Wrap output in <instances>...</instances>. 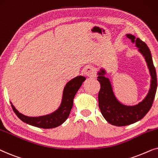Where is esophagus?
Segmentation results:
<instances>
[{
	"label": "esophagus",
	"mask_w": 158,
	"mask_h": 158,
	"mask_svg": "<svg viewBox=\"0 0 158 158\" xmlns=\"http://www.w3.org/2000/svg\"><path fill=\"white\" fill-rule=\"evenodd\" d=\"M84 73L87 77H94L95 74V70L92 66H87L84 69Z\"/></svg>",
	"instance_id": "1"
}]
</instances>
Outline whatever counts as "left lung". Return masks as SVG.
Listing matches in <instances>:
<instances>
[{
    "mask_svg": "<svg viewBox=\"0 0 158 158\" xmlns=\"http://www.w3.org/2000/svg\"><path fill=\"white\" fill-rule=\"evenodd\" d=\"M127 37L135 44L138 52L144 58L150 75V86L145 98L134 106L123 104L115 97L110 79L106 77L108 73L105 68L99 69L97 75L100 83V89L98 94L99 108L102 116L110 124L123 127L132 124L142 118L152 107L157 90V75L152 55L148 46L139 38H136L131 34H127Z\"/></svg>",
    "mask_w": 158,
    "mask_h": 158,
    "instance_id": "obj_1",
    "label": "left lung"
}]
</instances>
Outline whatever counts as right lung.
I'll return each mask as SVG.
<instances>
[{
	"mask_svg": "<svg viewBox=\"0 0 158 158\" xmlns=\"http://www.w3.org/2000/svg\"><path fill=\"white\" fill-rule=\"evenodd\" d=\"M86 78L83 76H77L66 83L64 87L61 102L60 106L53 112L41 116H27L19 112L12 104L11 107L14 113L19 119L23 122L33 127L42 129H52L59 127L64 123L70 114L71 110L73 107V100L75 94L85 81Z\"/></svg>",
	"mask_w": 158,
	"mask_h": 158,
	"instance_id": "right-lung-1",
	"label": "right lung"
}]
</instances>
